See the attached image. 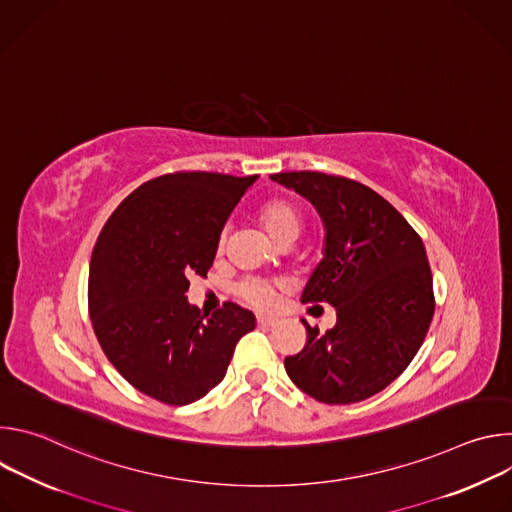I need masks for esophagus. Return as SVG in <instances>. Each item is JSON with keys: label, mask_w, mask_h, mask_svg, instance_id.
<instances>
[{"label": "esophagus", "mask_w": 512, "mask_h": 512, "mask_svg": "<svg viewBox=\"0 0 512 512\" xmlns=\"http://www.w3.org/2000/svg\"><path fill=\"white\" fill-rule=\"evenodd\" d=\"M275 324H277V320H275V318H271V316H257V326L271 328V326H275Z\"/></svg>", "instance_id": "obj_1"}]
</instances>
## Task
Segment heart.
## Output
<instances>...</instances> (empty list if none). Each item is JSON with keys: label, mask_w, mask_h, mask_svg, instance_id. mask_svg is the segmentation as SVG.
I'll return each mask as SVG.
<instances>
[{"label": "heart", "mask_w": 512, "mask_h": 512, "mask_svg": "<svg viewBox=\"0 0 512 512\" xmlns=\"http://www.w3.org/2000/svg\"><path fill=\"white\" fill-rule=\"evenodd\" d=\"M259 218L269 237L279 245L294 243L300 237L304 227L302 210L287 198L267 200L259 210ZM225 241H227V235L223 233L221 247L225 245ZM237 296L253 308L269 310L275 304V287L261 279H249L237 287Z\"/></svg>", "instance_id": "1"}]
</instances>
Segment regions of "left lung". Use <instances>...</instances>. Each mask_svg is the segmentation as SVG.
<instances>
[{
  "mask_svg": "<svg viewBox=\"0 0 512 512\" xmlns=\"http://www.w3.org/2000/svg\"><path fill=\"white\" fill-rule=\"evenodd\" d=\"M308 198L326 229L324 259L302 302L336 308L324 334L306 324L302 352L285 371L304 393L328 405L369 399L391 385L417 354L435 300L421 237L381 194L356 180L322 172L271 176Z\"/></svg>",
  "mask_w": 512,
  "mask_h": 512,
  "instance_id": "8db88e82",
  "label": "left lung"
}]
</instances>
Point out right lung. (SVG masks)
<instances>
[{"instance_id": "obj_1", "label": "right lung", "mask_w": 512, "mask_h": 512, "mask_svg": "<svg viewBox=\"0 0 512 512\" xmlns=\"http://www.w3.org/2000/svg\"><path fill=\"white\" fill-rule=\"evenodd\" d=\"M255 180L166 174L133 190L105 223L91 255L89 314L105 356L143 395L166 405L202 399L255 328V316L233 302L208 316L186 298Z\"/></svg>"}]
</instances>
